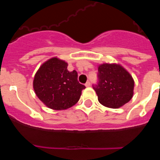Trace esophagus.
<instances>
[{"instance_id": "obj_1", "label": "esophagus", "mask_w": 160, "mask_h": 160, "mask_svg": "<svg viewBox=\"0 0 160 160\" xmlns=\"http://www.w3.org/2000/svg\"><path fill=\"white\" fill-rule=\"evenodd\" d=\"M85 86H86V87H89L90 86V82H87V83H86V84H85Z\"/></svg>"}]
</instances>
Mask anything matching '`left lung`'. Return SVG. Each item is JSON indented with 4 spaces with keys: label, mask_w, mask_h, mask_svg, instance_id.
<instances>
[{
    "label": "left lung",
    "mask_w": 160,
    "mask_h": 160,
    "mask_svg": "<svg viewBox=\"0 0 160 160\" xmlns=\"http://www.w3.org/2000/svg\"><path fill=\"white\" fill-rule=\"evenodd\" d=\"M98 82L93 88L102 105L118 108L128 103L134 94V79L122 66L104 63L98 68Z\"/></svg>",
    "instance_id": "1"
}]
</instances>
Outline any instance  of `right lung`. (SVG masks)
<instances>
[{
  "mask_svg": "<svg viewBox=\"0 0 160 160\" xmlns=\"http://www.w3.org/2000/svg\"><path fill=\"white\" fill-rule=\"evenodd\" d=\"M65 61L53 58L44 62L33 79L38 98L49 108L61 111L75 105L86 88L78 81L76 70L70 72Z\"/></svg>",
  "mask_w": 160,
  "mask_h": 160,
  "instance_id": "obj_1",
  "label": "right lung"
}]
</instances>
